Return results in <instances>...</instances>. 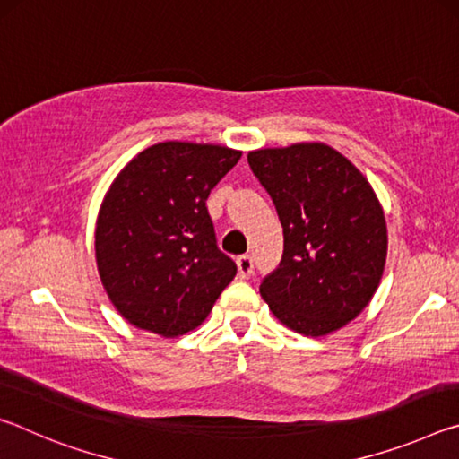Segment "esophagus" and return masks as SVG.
Masks as SVG:
<instances>
[{
  "mask_svg": "<svg viewBox=\"0 0 459 459\" xmlns=\"http://www.w3.org/2000/svg\"><path fill=\"white\" fill-rule=\"evenodd\" d=\"M237 267H238V275L247 279L253 275V257L251 255H240L237 257Z\"/></svg>",
  "mask_w": 459,
  "mask_h": 459,
  "instance_id": "obj_1",
  "label": "esophagus"
}]
</instances>
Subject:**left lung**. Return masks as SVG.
<instances>
[{
  "label": "left lung",
  "instance_id": "8db88e82",
  "mask_svg": "<svg viewBox=\"0 0 459 459\" xmlns=\"http://www.w3.org/2000/svg\"><path fill=\"white\" fill-rule=\"evenodd\" d=\"M273 200L283 255L261 295L279 322L324 336L354 320L375 295L386 259V224L359 169L324 143L247 155Z\"/></svg>",
  "mask_w": 459,
  "mask_h": 459
}]
</instances>
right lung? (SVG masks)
<instances>
[{
	"mask_svg": "<svg viewBox=\"0 0 459 459\" xmlns=\"http://www.w3.org/2000/svg\"><path fill=\"white\" fill-rule=\"evenodd\" d=\"M238 160L229 147L164 142L115 178L97 221V267L129 324L180 336L206 320L237 275L216 245L206 198Z\"/></svg>",
	"mask_w": 459,
	"mask_h": 459,
	"instance_id": "right-lung-1",
	"label": "right lung"
}]
</instances>
